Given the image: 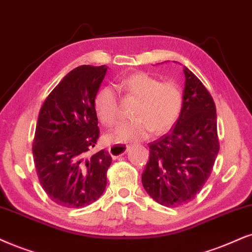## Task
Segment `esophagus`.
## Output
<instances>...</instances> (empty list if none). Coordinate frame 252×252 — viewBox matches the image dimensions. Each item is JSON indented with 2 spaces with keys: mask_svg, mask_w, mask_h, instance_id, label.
Returning a JSON list of instances; mask_svg holds the SVG:
<instances>
[{
  "mask_svg": "<svg viewBox=\"0 0 252 252\" xmlns=\"http://www.w3.org/2000/svg\"><path fill=\"white\" fill-rule=\"evenodd\" d=\"M128 145H123V144H113L111 146H109V149H108V151H109L110 156L113 158H117L120 157V156H123L126 154V151H128Z\"/></svg>",
  "mask_w": 252,
  "mask_h": 252,
  "instance_id": "obj_1",
  "label": "esophagus"
}]
</instances>
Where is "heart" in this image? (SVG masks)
<instances>
[{
    "mask_svg": "<svg viewBox=\"0 0 252 252\" xmlns=\"http://www.w3.org/2000/svg\"><path fill=\"white\" fill-rule=\"evenodd\" d=\"M121 87L139 98L133 116L135 120L121 122L108 135L114 143L142 141L152 131L163 133L171 129L181 113L184 95L173 81L160 82L145 72L126 76ZM94 107L98 119L106 126H111L119 119V94L114 86H104L97 92Z\"/></svg>",
    "mask_w": 252,
    "mask_h": 252,
    "instance_id": "heart-1",
    "label": "heart"
}]
</instances>
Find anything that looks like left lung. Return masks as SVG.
Segmentation results:
<instances>
[{
    "instance_id": "obj_1",
    "label": "left lung",
    "mask_w": 252,
    "mask_h": 252,
    "mask_svg": "<svg viewBox=\"0 0 252 252\" xmlns=\"http://www.w3.org/2000/svg\"><path fill=\"white\" fill-rule=\"evenodd\" d=\"M184 74L180 115L170 133L150 143L142 174L149 195L166 207L192 201L211 176L220 150L214 100L187 67Z\"/></svg>"
}]
</instances>
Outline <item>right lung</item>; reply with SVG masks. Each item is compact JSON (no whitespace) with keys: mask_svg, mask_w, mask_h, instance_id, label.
Returning <instances> with one entry per match:
<instances>
[{"mask_svg":"<svg viewBox=\"0 0 252 252\" xmlns=\"http://www.w3.org/2000/svg\"><path fill=\"white\" fill-rule=\"evenodd\" d=\"M107 66H79L63 76L40 108L32 144L39 183L53 202L67 208L91 205L102 195L111 157L91 155L100 129L94 100Z\"/></svg>","mask_w":252,"mask_h":252,"instance_id":"1","label":"right lung"}]
</instances>
